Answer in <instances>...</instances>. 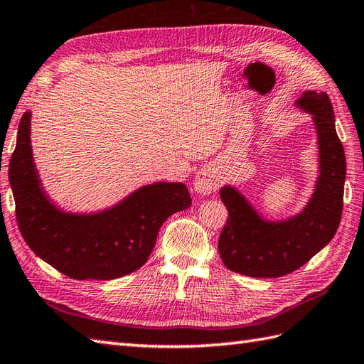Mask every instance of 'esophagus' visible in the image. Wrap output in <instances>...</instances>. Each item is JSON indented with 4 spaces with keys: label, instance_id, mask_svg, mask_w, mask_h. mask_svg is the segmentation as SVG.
Here are the masks:
<instances>
[{
    "label": "esophagus",
    "instance_id": "34e87169",
    "mask_svg": "<svg viewBox=\"0 0 364 364\" xmlns=\"http://www.w3.org/2000/svg\"><path fill=\"white\" fill-rule=\"evenodd\" d=\"M218 170L214 167H203L197 172L194 178V192L197 196H210L213 191L218 189Z\"/></svg>",
    "mask_w": 364,
    "mask_h": 364
}]
</instances>
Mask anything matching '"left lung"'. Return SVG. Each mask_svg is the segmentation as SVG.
I'll list each match as a JSON object with an SVG mask.
<instances>
[{
  "label": "left lung",
  "instance_id": "8db88e82",
  "mask_svg": "<svg viewBox=\"0 0 364 364\" xmlns=\"http://www.w3.org/2000/svg\"><path fill=\"white\" fill-rule=\"evenodd\" d=\"M311 115L318 136V176L304 208L283 219H267L241 191L220 188L230 219L219 237L220 258L230 270L255 278L292 272L321 252L341 222L346 154L326 92L304 90L294 102Z\"/></svg>",
  "mask_w": 364,
  "mask_h": 364
}]
</instances>
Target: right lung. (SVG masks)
Wrapping results in <instances>:
<instances>
[{
    "label": "right lung",
    "instance_id": "add662e5",
    "mask_svg": "<svg viewBox=\"0 0 364 364\" xmlns=\"http://www.w3.org/2000/svg\"><path fill=\"white\" fill-rule=\"evenodd\" d=\"M31 117V111L23 114L9 162L18 228L29 249L75 280H114L142 267L164 220L191 206L186 184L154 181L102 210L67 211L42 184Z\"/></svg>",
    "mask_w": 364,
    "mask_h": 364
}]
</instances>
